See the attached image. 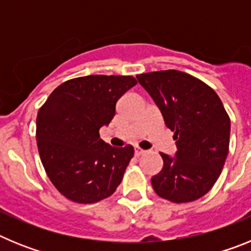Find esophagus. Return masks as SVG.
<instances>
[{
    "label": "esophagus",
    "mask_w": 251,
    "mask_h": 251,
    "mask_svg": "<svg viewBox=\"0 0 251 251\" xmlns=\"http://www.w3.org/2000/svg\"><path fill=\"white\" fill-rule=\"evenodd\" d=\"M145 153H146V151L141 150V148H138V147H136V148H134V154H136L137 157L142 156V154H145Z\"/></svg>",
    "instance_id": "1"
}]
</instances>
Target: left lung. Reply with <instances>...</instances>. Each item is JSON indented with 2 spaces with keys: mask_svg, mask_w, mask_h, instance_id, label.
<instances>
[{
  "mask_svg": "<svg viewBox=\"0 0 251 251\" xmlns=\"http://www.w3.org/2000/svg\"><path fill=\"white\" fill-rule=\"evenodd\" d=\"M176 141L175 157L161 153L163 167L153 190L171 202H191L211 190L225 165L230 118L219 95L200 79L178 70L137 75Z\"/></svg>",
  "mask_w": 251,
  "mask_h": 251,
  "instance_id": "8db88e82",
  "label": "left lung"
}]
</instances>
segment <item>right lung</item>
Here are the masks:
<instances>
[{
    "mask_svg": "<svg viewBox=\"0 0 251 251\" xmlns=\"http://www.w3.org/2000/svg\"><path fill=\"white\" fill-rule=\"evenodd\" d=\"M133 76L75 77L51 93L36 118L40 158L52 185L79 203L109 197L134 154L130 145L112 147L99 136L115 115V104L136 85Z\"/></svg>",
    "mask_w": 251,
    "mask_h": 251,
    "instance_id": "1",
    "label": "right lung"
}]
</instances>
